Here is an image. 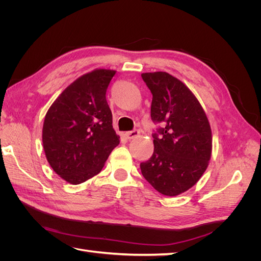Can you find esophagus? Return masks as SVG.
Segmentation results:
<instances>
[{
    "instance_id": "1",
    "label": "esophagus",
    "mask_w": 261,
    "mask_h": 261,
    "mask_svg": "<svg viewBox=\"0 0 261 261\" xmlns=\"http://www.w3.org/2000/svg\"><path fill=\"white\" fill-rule=\"evenodd\" d=\"M138 135H139V132L137 129H134V130L125 133V137L127 139H134V138H136Z\"/></svg>"
}]
</instances>
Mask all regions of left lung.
I'll return each instance as SVG.
<instances>
[{
    "mask_svg": "<svg viewBox=\"0 0 261 261\" xmlns=\"http://www.w3.org/2000/svg\"><path fill=\"white\" fill-rule=\"evenodd\" d=\"M141 77L152 93L151 120L164 127L152 134L153 153L140 170L155 191L177 196L193 187L208 167L210 124L199 101L177 78L165 72Z\"/></svg>",
    "mask_w": 261,
    "mask_h": 261,
    "instance_id": "left-lung-1",
    "label": "left lung"
}]
</instances>
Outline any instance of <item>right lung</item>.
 I'll list each match as a JSON object with an SVG mask.
<instances>
[{
	"label": "right lung",
	"mask_w": 261,
	"mask_h": 261,
	"mask_svg": "<svg viewBox=\"0 0 261 261\" xmlns=\"http://www.w3.org/2000/svg\"><path fill=\"white\" fill-rule=\"evenodd\" d=\"M115 70L94 69L70 84L48 110L42 128L44 153L53 171L70 184L97 175L120 144L107 102Z\"/></svg>",
	"instance_id": "right-lung-1"
}]
</instances>
